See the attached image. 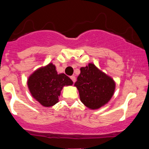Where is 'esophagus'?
<instances>
[{"instance_id":"34e87169","label":"esophagus","mask_w":149,"mask_h":149,"mask_svg":"<svg viewBox=\"0 0 149 149\" xmlns=\"http://www.w3.org/2000/svg\"><path fill=\"white\" fill-rule=\"evenodd\" d=\"M70 78L72 79V81H73L74 83V82H75V81H76V77H75V76H74V75L71 76V77H70Z\"/></svg>"}]
</instances>
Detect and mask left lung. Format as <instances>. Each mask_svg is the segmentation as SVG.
Segmentation results:
<instances>
[{
    "mask_svg": "<svg viewBox=\"0 0 149 149\" xmlns=\"http://www.w3.org/2000/svg\"><path fill=\"white\" fill-rule=\"evenodd\" d=\"M74 86L77 88L83 104L92 110L106 104L113 95L116 84L106 74L100 71L94 64L89 63L81 67Z\"/></svg>",
    "mask_w": 149,
    "mask_h": 149,
    "instance_id": "left-lung-1",
    "label": "left lung"
}]
</instances>
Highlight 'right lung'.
<instances>
[{
    "mask_svg": "<svg viewBox=\"0 0 149 149\" xmlns=\"http://www.w3.org/2000/svg\"><path fill=\"white\" fill-rule=\"evenodd\" d=\"M73 82L65 74H58L56 67L49 63L33 72L27 80L32 96L44 107H51L59 101L64 86H71Z\"/></svg>",
    "mask_w": 149,
    "mask_h": 149,
    "instance_id": "1",
    "label": "right lung"
}]
</instances>
